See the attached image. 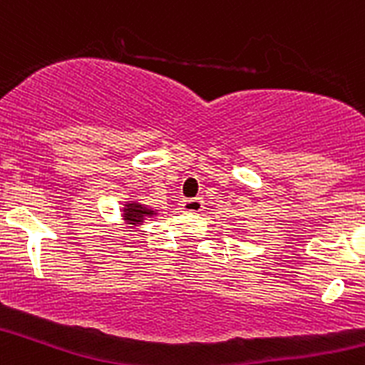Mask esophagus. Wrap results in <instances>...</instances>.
<instances>
[{
    "label": "esophagus",
    "instance_id": "34e87169",
    "mask_svg": "<svg viewBox=\"0 0 365 365\" xmlns=\"http://www.w3.org/2000/svg\"><path fill=\"white\" fill-rule=\"evenodd\" d=\"M180 207L183 212H190V214H200L205 208V203L201 197H192V200H183L180 201Z\"/></svg>",
    "mask_w": 365,
    "mask_h": 365
}]
</instances>
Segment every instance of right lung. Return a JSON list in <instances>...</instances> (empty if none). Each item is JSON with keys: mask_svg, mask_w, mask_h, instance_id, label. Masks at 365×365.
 <instances>
[{"mask_svg": "<svg viewBox=\"0 0 365 365\" xmlns=\"http://www.w3.org/2000/svg\"><path fill=\"white\" fill-rule=\"evenodd\" d=\"M153 214L155 212L151 210V208L144 207V205L137 203V201L126 203L125 208H123V217H125L126 225H132V226L143 225L144 219L150 217V215H153Z\"/></svg>", "mask_w": 365, "mask_h": 365, "instance_id": "right-lung-1", "label": "right lung"}]
</instances>
